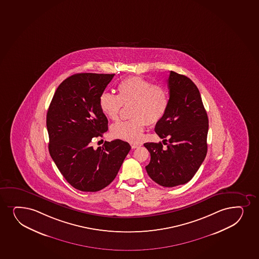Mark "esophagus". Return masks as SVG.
<instances>
[{
    "label": "esophagus",
    "instance_id": "1",
    "mask_svg": "<svg viewBox=\"0 0 259 259\" xmlns=\"http://www.w3.org/2000/svg\"><path fill=\"white\" fill-rule=\"evenodd\" d=\"M140 146H141V145H140V144H137V143H132L131 144L132 148H133V149H135V148H138V147H140Z\"/></svg>",
    "mask_w": 259,
    "mask_h": 259
}]
</instances>
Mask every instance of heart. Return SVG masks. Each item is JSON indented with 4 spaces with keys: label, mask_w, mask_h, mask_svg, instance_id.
Listing matches in <instances>:
<instances>
[{
    "label": "heart",
    "mask_w": 259,
    "mask_h": 259,
    "mask_svg": "<svg viewBox=\"0 0 259 259\" xmlns=\"http://www.w3.org/2000/svg\"><path fill=\"white\" fill-rule=\"evenodd\" d=\"M118 95L104 93L100 97L101 112L112 120L119 118L122 106H130L133 119L114 123L112 136L130 142L142 138L147 123L154 125L161 120L169 107V95L163 85H153L142 77L123 79L117 88Z\"/></svg>",
    "instance_id": "b5f03b06"
}]
</instances>
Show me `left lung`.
Instances as JSON below:
<instances>
[{
    "label": "left lung",
    "mask_w": 259,
    "mask_h": 259,
    "mask_svg": "<svg viewBox=\"0 0 259 259\" xmlns=\"http://www.w3.org/2000/svg\"><path fill=\"white\" fill-rule=\"evenodd\" d=\"M170 102L155 125L159 143H145L151 154L146 166L150 178L164 187L184 185L192 180L207 153L209 120L197 85L188 77L170 71Z\"/></svg>",
    "instance_id": "8db88e82"
}]
</instances>
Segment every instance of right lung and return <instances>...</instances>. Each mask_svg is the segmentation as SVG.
<instances>
[{"label": "right lung", "mask_w": 259, "mask_h": 259, "mask_svg": "<svg viewBox=\"0 0 259 259\" xmlns=\"http://www.w3.org/2000/svg\"><path fill=\"white\" fill-rule=\"evenodd\" d=\"M114 74L81 73L68 77L56 89L47 113L49 153L71 186L81 192L101 191L115 179L130 145L105 141L108 120L100 108V97Z\"/></svg>", "instance_id": "right-lung-1"}]
</instances>
